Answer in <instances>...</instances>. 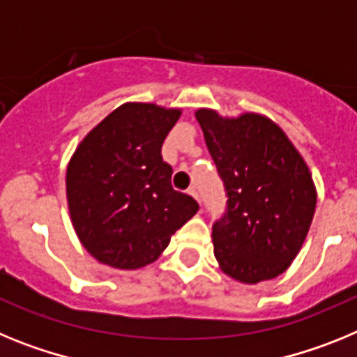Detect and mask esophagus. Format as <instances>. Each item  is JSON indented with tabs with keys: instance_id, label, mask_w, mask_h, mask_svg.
<instances>
[{
	"instance_id": "obj_1",
	"label": "esophagus",
	"mask_w": 357,
	"mask_h": 357,
	"mask_svg": "<svg viewBox=\"0 0 357 357\" xmlns=\"http://www.w3.org/2000/svg\"><path fill=\"white\" fill-rule=\"evenodd\" d=\"M188 193L191 195V197H193L195 200H197V202H200V197H198V191H197V188H189V189H188Z\"/></svg>"
}]
</instances>
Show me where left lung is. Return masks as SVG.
I'll use <instances>...</instances> for the list:
<instances>
[{"label": "left lung", "mask_w": 357, "mask_h": 357, "mask_svg": "<svg viewBox=\"0 0 357 357\" xmlns=\"http://www.w3.org/2000/svg\"><path fill=\"white\" fill-rule=\"evenodd\" d=\"M227 191V213L213 225L220 270L243 284L286 272L317 209V188L284 130L257 112L225 118L195 112Z\"/></svg>", "instance_id": "1"}]
</instances>
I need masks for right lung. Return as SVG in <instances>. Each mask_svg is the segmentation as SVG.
<instances>
[{
    "instance_id": "obj_1",
    "label": "right lung",
    "mask_w": 357,
    "mask_h": 357,
    "mask_svg": "<svg viewBox=\"0 0 357 357\" xmlns=\"http://www.w3.org/2000/svg\"><path fill=\"white\" fill-rule=\"evenodd\" d=\"M181 109L128 102L85 135L66 172L71 223L102 264L137 270L160 257L198 204L172 188L160 155Z\"/></svg>"
}]
</instances>
